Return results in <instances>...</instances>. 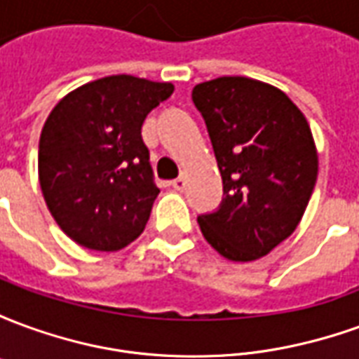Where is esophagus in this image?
<instances>
[{
  "label": "esophagus",
  "instance_id": "obj_1",
  "mask_svg": "<svg viewBox=\"0 0 359 359\" xmlns=\"http://www.w3.org/2000/svg\"><path fill=\"white\" fill-rule=\"evenodd\" d=\"M171 187L180 192V190H184V187H187V179H184V177H179V179L171 180Z\"/></svg>",
  "mask_w": 359,
  "mask_h": 359
}]
</instances>
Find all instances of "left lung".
Masks as SVG:
<instances>
[{
  "label": "left lung",
  "instance_id": "1",
  "mask_svg": "<svg viewBox=\"0 0 359 359\" xmlns=\"http://www.w3.org/2000/svg\"><path fill=\"white\" fill-rule=\"evenodd\" d=\"M223 179V203L200 215L205 241L231 262H254L296 231L317 180V149L304 113L271 84L219 76L196 84Z\"/></svg>",
  "mask_w": 359,
  "mask_h": 359
}]
</instances>
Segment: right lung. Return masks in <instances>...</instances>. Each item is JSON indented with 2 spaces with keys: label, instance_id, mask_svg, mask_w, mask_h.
<instances>
[{
  "label": "right lung",
  "instance_id": "right-lung-1",
  "mask_svg": "<svg viewBox=\"0 0 359 359\" xmlns=\"http://www.w3.org/2000/svg\"><path fill=\"white\" fill-rule=\"evenodd\" d=\"M171 82L113 74L73 90L40 134L38 179L61 231L84 248L117 252L148 223L159 188L142 125Z\"/></svg>",
  "mask_w": 359,
  "mask_h": 359
}]
</instances>
